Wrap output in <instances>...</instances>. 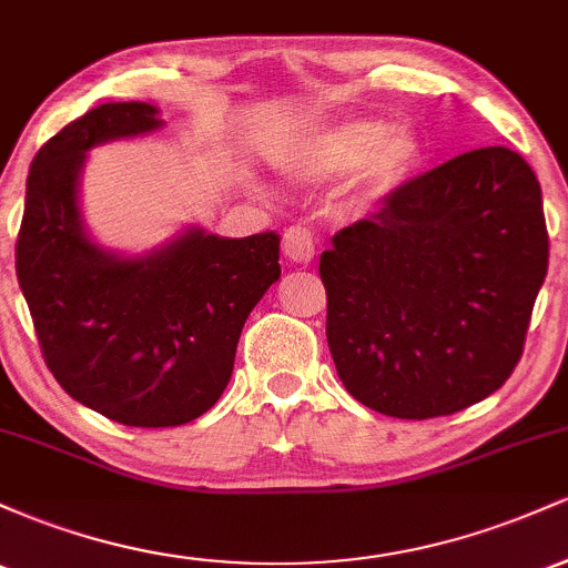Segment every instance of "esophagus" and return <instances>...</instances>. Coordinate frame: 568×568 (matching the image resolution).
<instances>
[{
	"instance_id": "1",
	"label": "esophagus",
	"mask_w": 568,
	"mask_h": 568,
	"mask_svg": "<svg viewBox=\"0 0 568 568\" xmlns=\"http://www.w3.org/2000/svg\"><path fill=\"white\" fill-rule=\"evenodd\" d=\"M283 253L293 264H310L312 258H315L312 234L302 230V226H291V230L283 234Z\"/></svg>"
}]
</instances>
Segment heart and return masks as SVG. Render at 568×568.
Returning <instances> with one entry per match:
<instances>
[{
    "label": "heart",
    "mask_w": 568,
    "mask_h": 568,
    "mask_svg": "<svg viewBox=\"0 0 568 568\" xmlns=\"http://www.w3.org/2000/svg\"><path fill=\"white\" fill-rule=\"evenodd\" d=\"M419 160V141L406 125L344 120L277 152L275 165L296 184H325L349 173V200H379L406 181Z\"/></svg>",
    "instance_id": "heart-1"
}]
</instances>
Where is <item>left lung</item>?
<instances>
[{
    "instance_id": "left-lung-1",
    "label": "left lung",
    "mask_w": 568,
    "mask_h": 568,
    "mask_svg": "<svg viewBox=\"0 0 568 568\" xmlns=\"http://www.w3.org/2000/svg\"><path fill=\"white\" fill-rule=\"evenodd\" d=\"M545 275L542 189L529 162L507 146L443 162L323 251L338 379L397 419L484 400L520 361Z\"/></svg>"
}]
</instances>
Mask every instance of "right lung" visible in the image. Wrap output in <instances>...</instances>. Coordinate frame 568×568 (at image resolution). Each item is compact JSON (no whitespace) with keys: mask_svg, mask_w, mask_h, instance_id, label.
<instances>
[{"mask_svg":"<svg viewBox=\"0 0 568 568\" xmlns=\"http://www.w3.org/2000/svg\"><path fill=\"white\" fill-rule=\"evenodd\" d=\"M165 125L143 101L101 103L44 143L26 179L18 283L44 361L82 406L128 427H179L219 400L251 310L280 280V237L189 224L141 253L90 234L88 152Z\"/></svg>","mask_w":568,"mask_h":568,"instance_id":"right-lung-1","label":"right lung"}]
</instances>
